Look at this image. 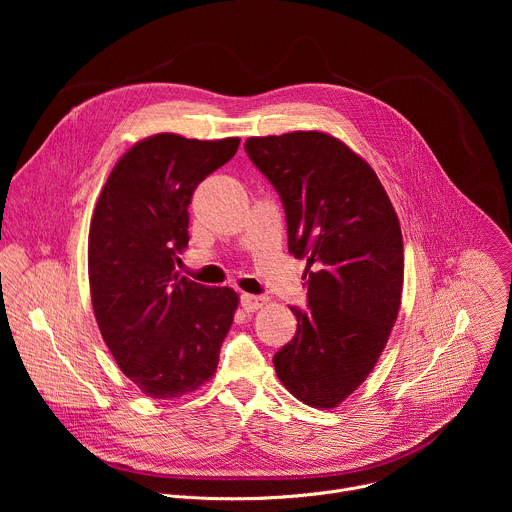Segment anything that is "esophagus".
<instances>
[{"instance_id":"obj_1","label":"esophagus","mask_w":512,"mask_h":512,"mask_svg":"<svg viewBox=\"0 0 512 512\" xmlns=\"http://www.w3.org/2000/svg\"><path fill=\"white\" fill-rule=\"evenodd\" d=\"M265 304H267V298H263V296H251V294L241 296V306L245 312H255V310L263 308Z\"/></svg>"}]
</instances>
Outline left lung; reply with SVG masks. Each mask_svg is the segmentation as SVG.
Listing matches in <instances>:
<instances>
[{
	"label": "left lung",
	"instance_id": "8db88e82",
	"mask_svg": "<svg viewBox=\"0 0 512 512\" xmlns=\"http://www.w3.org/2000/svg\"><path fill=\"white\" fill-rule=\"evenodd\" d=\"M249 160L277 190L287 249L306 259L308 310L273 356L283 387L332 409L369 373L389 340L403 289V237L375 170L322 131L249 137Z\"/></svg>",
	"mask_w": 512,
	"mask_h": 512
}]
</instances>
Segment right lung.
<instances>
[{"instance_id":"right-lung-1","label":"right lung","mask_w":512,"mask_h":512,"mask_svg":"<svg viewBox=\"0 0 512 512\" xmlns=\"http://www.w3.org/2000/svg\"><path fill=\"white\" fill-rule=\"evenodd\" d=\"M239 137H145L115 164L89 233V283L105 344L127 379L152 399L210 381L239 298L176 271L188 247L196 186L225 166Z\"/></svg>"}]
</instances>
